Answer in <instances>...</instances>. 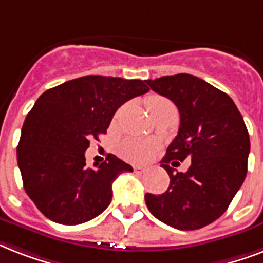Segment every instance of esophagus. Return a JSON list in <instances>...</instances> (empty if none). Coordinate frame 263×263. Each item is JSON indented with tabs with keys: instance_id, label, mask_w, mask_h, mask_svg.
<instances>
[{
	"instance_id": "1",
	"label": "esophagus",
	"mask_w": 263,
	"mask_h": 263,
	"mask_svg": "<svg viewBox=\"0 0 263 263\" xmlns=\"http://www.w3.org/2000/svg\"><path fill=\"white\" fill-rule=\"evenodd\" d=\"M134 171L138 173H143V172H146V168H143V166H139V165H136V166H134Z\"/></svg>"
}]
</instances>
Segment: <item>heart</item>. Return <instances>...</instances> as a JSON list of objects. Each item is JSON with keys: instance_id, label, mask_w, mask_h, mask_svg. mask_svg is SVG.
Instances as JSON below:
<instances>
[{"instance_id": "obj_1", "label": "heart", "mask_w": 263, "mask_h": 263, "mask_svg": "<svg viewBox=\"0 0 263 263\" xmlns=\"http://www.w3.org/2000/svg\"><path fill=\"white\" fill-rule=\"evenodd\" d=\"M161 103H169L166 99L161 98V97H150L147 99V109L156 105H161ZM154 147L152 143H148L146 140L139 139H125L121 142L119 146L120 156L123 157L124 160L129 161V162H146V161L152 157Z\"/></svg>"}]
</instances>
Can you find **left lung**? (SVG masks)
Masks as SVG:
<instances>
[{
	"label": "left lung",
	"instance_id": "obj_1",
	"mask_svg": "<svg viewBox=\"0 0 263 263\" xmlns=\"http://www.w3.org/2000/svg\"><path fill=\"white\" fill-rule=\"evenodd\" d=\"M146 82L180 113L177 136L161 161L169 188L161 195L146 194V204L169 227L203 228L224 214L246 179L250 136L245 120L228 94L196 76L177 73ZM185 158L192 160L187 173L170 168L171 162L175 166Z\"/></svg>",
	"mask_w": 263,
	"mask_h": 263
}]
</instances>
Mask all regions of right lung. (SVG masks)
Instances as JSON below:
<instances>
[{
    "label": "right lung",
    "mask_w": 263,
    "mask_h": 263,
    "mask_svg": "<svg viewBox=\"0 0 263 263\" xmlns=\"http://www.w3.org/2000/svg\"><path fill=\"white\" fill-rule=\"evenodd\" d=\"M146 80L90 75L45 91L28 111L17 146V165L27 195L49 220L83 224L111 200V183L131 165L107 154L86 166L90 140L106 134L124 102L147 92ZM95 165V164H94Z\"/></svg>",
    "instance_id": "1"
}]
</instances>
